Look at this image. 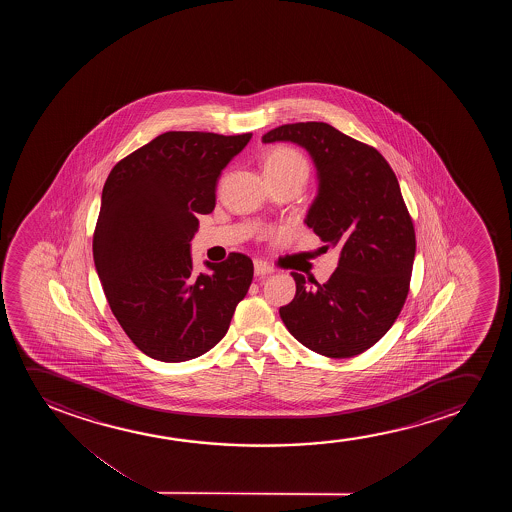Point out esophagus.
Returning <instances> with one entry per match:
<instances>
[{
    "mask_svg": "<svg viewBox=\"0 0 512 512\" xmlns=\"http://www.w3.org/2000/svg\"><path fill=\"white\" fill-rule=\"evenodd\" d=\"M253 269H255L257 276H266V274L274 273L273 267L266 264V262H262V260H255L253 262Z\"/></svg>",
    "mask_w": 512,
    "mask_h": 512,
    "instance_id": "34e87169",
    "label": "esophagus"
}]
</instances>
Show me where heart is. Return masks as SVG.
Returning a JSON list of instances; mask_svg holds the SVG:
<instances>
[{"instance_id": "1", "label": "heart", "mask_w": 512, "mask_h": 512, "mask_svg": "<svg viewBox=\"0 0 512 512\" xmlns=\"http://www.w3.org/2000/svg\"><path fill=\"white\" fill-rule=\"evenodd\" d=\"M266 166H274L280 169H294V171H302L308 175V164L304 161L297 150L294 148H276L271 155L267 157Z\"/></svg>"}]
</instances>
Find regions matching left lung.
I'll return each mask as SVG.
<instances>
[{
  "mask_svg": "<svg viewBox=\"0 0 512 512\" xmlns=\"http://www.w3.org/2000/svg\"><path fill=\"white\" fill-rule=\"evenodd\" d=\"M276 141L311 157L318 190L304 224L325 250H341L323 285L292 273L297 290L280 308L281 320L309 350L355 357L385 336L409 292L416 238L397 176L376 148L325 122L285 124L262 136V143Z\"/></svg>",
  "mask_w": 512,
  "mask_h": 512,
  "instance_id": "8db88e82",
  "label": "left lung"
}]
</instances>
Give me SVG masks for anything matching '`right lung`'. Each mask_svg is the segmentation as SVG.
Returning a JSON list of instances; mask_svg holds the SVG:
<instances>
[{
  "label": "right lung",
  "mask_w": 512,
  "mask_h": 512,
  "mask_svg": "<svg viewBox=\"0 0 512 512\" xmlns=\"http://www.w3.org/2000/svg\"><path fill=\"white\" fill-rule=\"evenodd\" d=\"M252 134L169 131L117 162L92 241L112 313L138 350L161 362L201 357L227 334L252 285L253 262L231 253L194 273L190 241L217 201L222 169Z\"/></svg>",
  "instance_id": "obj_1"
}]
</instances>
